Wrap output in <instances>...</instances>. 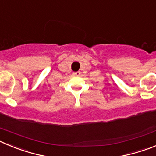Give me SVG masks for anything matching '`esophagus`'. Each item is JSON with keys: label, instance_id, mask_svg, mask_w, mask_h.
Instances as JSON below:
<instances>
[{"label": "esophagus", "instance_id": "esophagus-1", "mask_svg": "<svg viewBox=\"0 0 156 156\" xmlns=\"http://www.w3.org/2000/svg\"><path fill=\"white\" fill-rule=\"evenodd\" d=\"M80 74V71L74 72V73H73V75H75V76H79Z\"/></svg>", "mask_w": 156, "mask_h": 156}]
</instances>
